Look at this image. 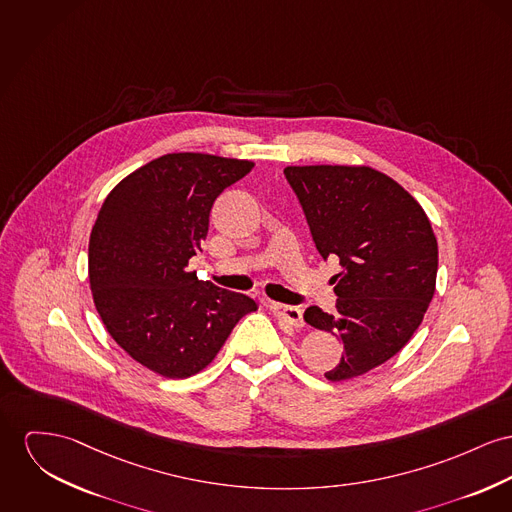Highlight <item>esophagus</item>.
Segmentation results:
<instances>
[{
  "instance_id": "obj_1",
  "label": "esophagus",
  "mask_w": 512,
  "mask_h": 512,
  "mask_svg": "<svg viewBox=\"0 0 512 512\" xmlns=\"http://www.w3.org/2000/svg\"><path fill=\"white\" fill-rule=\"evenodd\" d=\"M270 310L273 316L293 328H301L303 326V310L297 307H289V305H279V303H270Z\"/></svg>"
}]
</instances>
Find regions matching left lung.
Segmentation results:
<instances>
[{"label": "left lung", "mask_w": 512, "mask_h": 512, "mask_svg": "<svg viewBox=\"0 0 512 512\" xmlns=\"http://www.w3.org/2000/svg\"><path fill=\"white\" fill-rule=\"evenodd\" d=\"M324 260L340 258L336 312L308 307L305 322L343 343L332 382L365 375L394 357L435 295L439 248L423 207L371 167H287Z\"/></svg>", "instance_id": "obj_1"}]
</instances>
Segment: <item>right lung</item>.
Wrapping results in <instances>:
<instances>
[{"instance_id": "right-lung-1", "label": "right lung", "mask_w": 512, "mask_h": 512, "mask_svg": "<svg viewBox=\"0 0 512 512\" xmlns=\"http://www.w3.org/2000/svg\"><path fill=\"white\" fill-rule=\"evenodd\" d=\"M252 161L169 153L106 196L89 239L93 301L114 341L167 378L205 369L240 318L258 305L188 272L217 196Z\"/></svg>"}]
</instances>
